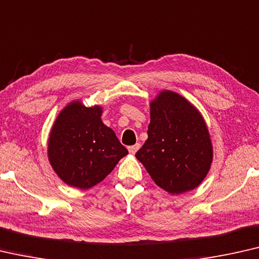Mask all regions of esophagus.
Wrapping results in <instances>:
<instances>
[{
	"instance_id": "1",
	"label": "esophagus",
	"mask_w": 259,
	"mask_h": 259,
	"mask_svg": "<svg viewBox=\"0 0 259 259\" xmlns=\"http://www.w3.org/2000/svg\"><path fill=\"white\" fill-rule=\"evenodd\" d=\"M140 148H141V144H140V143H137V144L129 146L128 150H129V152H130V153H133V154H134V153H136V152H137V150L140 149Z\"/></svg>"
}]
</instances>
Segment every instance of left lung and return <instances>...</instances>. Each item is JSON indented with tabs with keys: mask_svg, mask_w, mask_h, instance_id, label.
I'll list each match as a JSON object with an SVG mask.
<instances>
[{
	"mask_svg": "<svg viewBox=\"0 0 259 259\" xmlns=\"http://www.w3.org/2000/svg\"><path fill=\"white\" fill-rule=\"evenodd\" d=\"M136 158L169 194L194 190L213 161L210 135L201 113L183 95L161 91L150 102L148 140Z\"/></svg>",
	"mask_w": 259,
	"mask_h": 259,
	"instance_id": "1",
	"label": "left lung"
}]
</instances>
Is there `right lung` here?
I'll list each match as a JSON object with an SVG mask.
<instances>
[{
    "label": "right lung",
    "mask_w": 259,
    "mask_h": 259,
    "mask_svg": "<svg viewBox=\"0 0 259 259\" xmlns=\"http://www.w3.org/2000/svg\"><path fill=\"white\" fill-rule=\"evenodd\" d=\"M101 116V106L86 107L75 100L53 123L48 142L49 161L68 186L80 190L95 186L128 154Z\"/></svg>",
    "instance_id": "obj_1"
}]
</instances>
